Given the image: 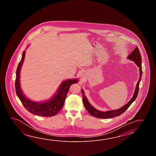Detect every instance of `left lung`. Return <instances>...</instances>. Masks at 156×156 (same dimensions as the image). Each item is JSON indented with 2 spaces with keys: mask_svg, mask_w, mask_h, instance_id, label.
<instances>
[{
  "mask_svg": "<svg viewBox=\"0 0 156 156\" xmlns=\"http://www.w3.org/2000/svg\"><path fill=\"white\" fill-rule=\"evenodd\" d=\"M128 58L130 60H132L136 63V65L139 67V71H140V76H139L140 77H139V81H138L137 84H136V90H135L134 95L133 96L132 99L130 100L126 104V105H124L123 107H122L119 109L110 110V111H108L106 112H100L98 110L95 109L91 105H90V104L89 103L88 100H87L86 97L85 96L83 91V90H81V92L83 94V105L91 115L95 116L96 118H101V119L112 118L115 116H119L120 115L123 114L126 110V109L129 107L130 105L132 104V103L136 99V97L138 96V91H139V83H140L142 75V58H141V55H140V53L139 52V49L137 47H136L134 50L128 56Z\"/></svg>",
  "mask_w": 156,
  "mask_h": 156,
  "instance_id": "1",
  "label": "left lung"
}]
</instances>
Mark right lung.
<instances>
[{"instance_id": "add662e5", "label": "right lung", "mask_w": 156, "mask_h": 156, "mask_svg": "<svg viewBox=\"0 0 156 156\" xmlns=\"http://www.w3.org/2000/svg\"><path fill=\"white\" fill-rule=\"evenodd\" d=\"M25 57L24 51L21 60L17 67L15 88L18 97L20 99L24 107L30 113L41 116H52L55 115L60 112L63 106L67 94L70 86L78 82L77 79L67 80L61 83L56 95L49 101L44 103H37L28 100L24 95L20 86V71Z\"/></svg>"}]
</instances>
